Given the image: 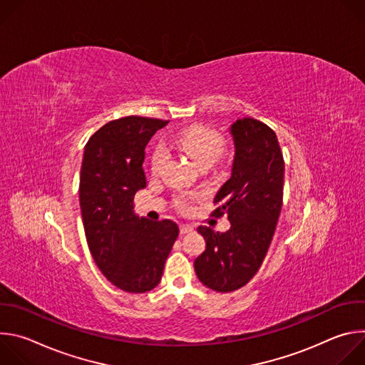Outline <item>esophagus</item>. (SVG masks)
Instances as JSON below:
<instances>
[{"label":"esophagus","mask_w":365,"mask_h":365,"mask_svg":"<svg viewBox=\"0 0 365 365\" xmlns=\"http://www.w3.org/2000/svg\"><path fill=\"white\" fill-rule=\"evenodd\" d=\"M195 231V228L192 227V225H187V224H185V225H180V234L182 235H185V234H189V232H193Z\"/></svg>","instance_id":"obj_1"}]
</instances>
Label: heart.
<instances>
[{
	"mask_svg": "<svg viewBox=\"0 0 365 365\" xmlns=\"http://www.w3.org/2000/svg\"><path fill=\"white\" fill-rule=\"evenodd\" d=\"M178 143L197 168L206 166V165L211 166L222 154L225 147L224 137L218 131L210 130V128L186 130L179 134ZM166 158H168L166 147L163 144L155 145L150 159L153 173L160 172ZM176 205L179 210H187L190 200L185 196H180L178 197Z\"/></svg>",
	"mask_w": 365,
	"mask_h": 365,
	"instance_id": "1",
	"label": "heart"
}]
</instances>
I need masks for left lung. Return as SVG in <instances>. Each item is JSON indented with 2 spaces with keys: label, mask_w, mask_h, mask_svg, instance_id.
Wrapping results in <instances>:
<instances>
[{
  "label": "left lung",
  "mask_w": 365,
  "mask_h": 365,
  "mask_svg": "<svg viewBox=\"0 0 365 365\" xmlns=\"http://www.w3.org/2000/svg\"><path fill=\"white\" fill-rule=\"evenodd\" d=\"M235 145L231 178L218 190L212 212L227 215L231 228L215 232L199 227L206 241L195 259L197 279L215 292L228 293L245 286L267 254L283 203L284 160L276 133L254 118L231 125Z\"/></svg>",
  "instance_id": "1"
}]
</instances>
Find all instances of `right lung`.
Instances as JSON below:
<instances>
[{
  "instance_id": "right-lung-1",
  "label": "right lung",
  "mask_w": 365,
  "mask_h": 365,
  "mask_svg": "<svg viewBox=\"0 0 365 365\" xmlns=\"http://www.w3.org/2000/svg\"><path fill=\"white\" fill-rule=\"evenodd\" d=\"M168 121L124 117L101 127L85 145L79 202L89 251L114 286L144 293L162 280L166 258L179 235L170 220L134 214V195L145 187L144 148Z\"/></svg>"
}]
</instances>
